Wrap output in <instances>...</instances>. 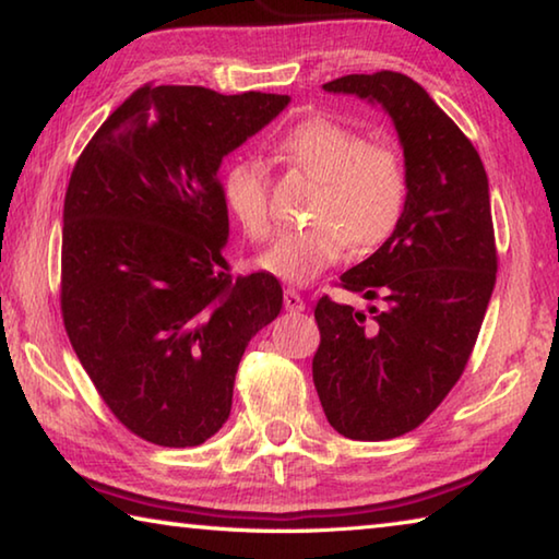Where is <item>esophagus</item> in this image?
Masks as SVG:
<instances>
[{
  "label": "esophagus",
  "instance_id": "obj_1",
  "mask_svg": "<svg viewBox=\"0 0 559 559\" xmlns=\"http://www.w3.org/2000/svg\"><path fill=\"white\" fill-rule=\"evenodd\" d=\"M283 306H286L288 313H302L306 310V300L300 298L296 288H286V293H283Z\"/></svg>",
  "mask_w": 559,
  "mask_h": 559
}]
</instances>
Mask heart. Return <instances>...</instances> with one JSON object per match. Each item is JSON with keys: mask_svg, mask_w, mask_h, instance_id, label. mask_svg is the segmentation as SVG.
<instances>
[{"mask_svg": "<svg viewBox=\"0 0 559 559\" xmlns=\"http://www.w3.org/2000/svg\"><path fill=\"white\" fill-rule=\"evenodd\" d=\"M276 150L320 182L310 202V224L281 234L259 259L273 276L302 286L355 251L382 246L400 226L409 175L400 150L370 143L362 130L328 116H308L283 132ZM224 197L236 222L251 241L269 239L273 216L269 182L253 163H234L226 169Z\"/></svg>", "mask_w": 559, "mask_h": 559, "instance_id": "b5f03b06", "label": "heart"}]
</instances>
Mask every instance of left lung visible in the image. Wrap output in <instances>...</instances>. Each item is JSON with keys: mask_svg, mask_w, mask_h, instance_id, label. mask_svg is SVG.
<instances>
[{"mask_svg": "<svg viewBox=\"0 0 559 559\" xmlns=\"http://www.w3.org/2000/svg\"><path fill=\"white\" fill-rule=\"evenodd\" d=\"M390 112L404 147L409 200L396 231L340 288L380 300L370 316L323 296L313 382L330 427L384 441L419 427L468 365L496 286L498 251L484 163L419 83L396 71L323 86Z\"/></svg>", "mask_w": 559, "mask_h": 559, "instance_id": "obj_1", "label": "left lung"}]
</instances>
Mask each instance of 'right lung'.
Segmentation results:
<instances>
[{
  "mask_svg": "<svg viewBox=\"0 0 559 559\" xmlns=\"http://www.w3.org/2000/svg\"><path fill=\"white\" fill-rule=\"evenodd\" d=\"M288 100L145 83L75 159L63 328L112 416L157 447H200L222 429L246 345L281 313L271 273L234 278L222 257L219 165Z\"/></svg>",
  "mask_w": 559,
  "mask_h": 559,
  "instance_id": "1",
  "label": "right lung"
}]
</instances>
